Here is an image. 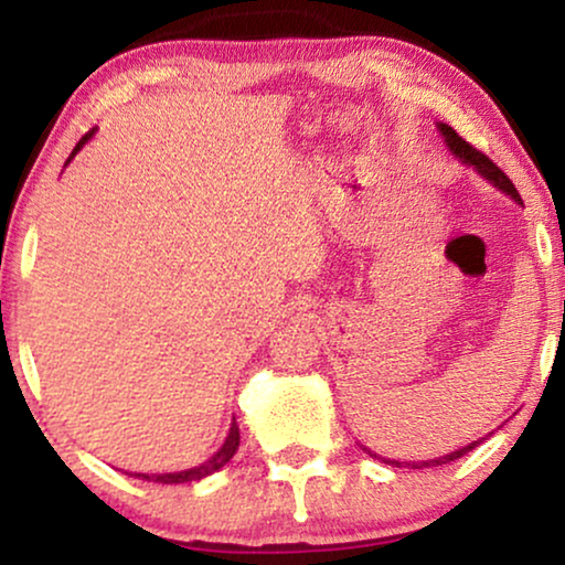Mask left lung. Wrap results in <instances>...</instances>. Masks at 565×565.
Instances as JSON below:
<instances>
[{"label":"left lung","instance_id":"8db88e82","mask_svg":"<svg viewBox=\"0 0 565 565\" xmlns=\"http://www.w3.org/2000/svg\"><path fill=\"white\" fill-rule=\"evenodd\" d=\"M438 130H440V135L443 138H446V146L451 148V153L456 156V159H459L461 163H467V167H475L477 171H480V174L484 177V180H488L490 184H495L498 190H503L505 195H511V200H516V203L521 205V195H519V190L513 188V182L509 180V177L503 174L501 169L495 167V163H492L488 156H484L482 151H477L475 146H469L467 140L461 138L459 132L454 130V127H448V125H443V122H438ZM484 438H480V440H472L469 443V446H463V448H459V451H454V454H446V456H438V459H430V461H396V459H381V456L377 454H373V451H365L370 454V456H375V459H381V461H385V463H391V467H412V469H425V467H438V463H448V461H456V459H461L463 454H469L472 451V448H477L480 446Z\"/></svg>","mask_w":565,"mask_h":565}]
</instances>
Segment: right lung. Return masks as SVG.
Returning <instances> with one entry per match:
<instances>
[{
    "instance_id": "obj_1",
    "label": "right lung",
    "mask_w": 565,
    "mask_h": 565,
    "mask_svg": "<svg viewBox=\"0 0 565 565\" xmlns=\"http://www.w3.org/2000/svg\"><path fill=\"white\" fill-rule=\"evenodd\" d=\"M93 132H96V130H90V132H85V135H83L81 142H77V146H75V151L70 153L67 163L73 161V156H75L77 151H81V148L85 146V142L90 140V135H93ZM67 163H64V167H67ZM237 448H239V425H237V419H234L232 427H230V435H226V440H224V446H221L218 451L213 454L209 461H203V463H200V467L184 469V472H169V475H135V477H138V480H148V482H161V484H182V482H198V480H203V477H209V475H213V472H218V469L224 467V463L230 461L234 454H237Z\"/></svg>"
}]
</instances>
